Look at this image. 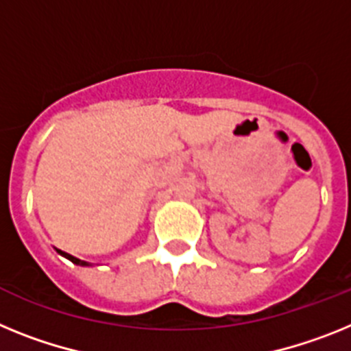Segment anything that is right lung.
Wrapping results in <instances>:
<instances>
[{"label": "right lung", "mask_w": 351, "mask_h": 351, "mask_svg": "<svg viewBox=\"0 0 351 351\" xmlns=\"http://www.w3.org/2000/svg\"><path fill=\"white\" fill-rule=\"evenodd\" d=\"M58 252H60V254L62 256H65L66 260H70L72 261V263H75V265H81V267H88V261H83V260H79V258H75V256H72V254H66V252H63V251H60V249H58Z\"/></svg>", "instance_id": "obj_1"}]
</instances>
